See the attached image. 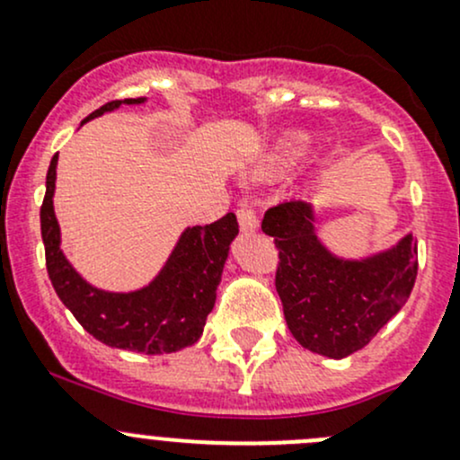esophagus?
I'll return each mask as SVG.
<instances>
[{"mask_svg": "<svg viewBox=\"0 0 460 460\" xmlns=\"http://www.w3.org/2000/svg\"><path fill=\"white\" fill-rule=\"evenodd\" d=\"M238 225H240V229L244 231V234H253V231L258 229L256 211H253L252 207H247V204H240V208H238Z\"/></svg>", "mask_w": 460, "mask_h": 460, "instance_id": "1", "label": "esophagus"}]
</instances>
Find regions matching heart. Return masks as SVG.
I'll return each mask as SVG.
<instances>
[{
    "label": "heart",
    "instance_id": "1",
    "mask_svg": "<svg viewBox=\"0 0 460 460\" xmlns=\"http://www.w3.org/2000/svg\"><path fill=\"white\" fill-rule=\"evenodd\" d=\"M307 148L309 137L305 133H287V136L278 137L264 155V171L267 173H282V171L291 169L307 153Z\"/></svg>",
    "mask_w": 460,
    "mask_h": 460
}]
</instances>
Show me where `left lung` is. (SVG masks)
<instances>
[{"label":"left lung","instance_id":"8db88e82","mask_svg":"<svg viewBox=\"0 0 460 460\" xmlns=\"http://www.w3.org/2000/svg\"><path fill=\"white\" fill-rule=\"evenodd\" d=\"M262 231L278 247L276 291L287 327L314 354L345 358L363 349L414 289V235L372 258H336L318 240L314 208L303 200L267 208Z\"/></svg>","mask_w":460,"mask_h":460}]
</instances>
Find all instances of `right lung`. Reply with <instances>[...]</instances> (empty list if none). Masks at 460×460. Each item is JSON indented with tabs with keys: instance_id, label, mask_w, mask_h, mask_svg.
Masks as SVG:
<instances>
[{
	"instance_id": "obj_1",
	"label": "right lung",
	"mask_w": 460,
	"mask_h": 460,
	"mask_svg": "<svg viewBox=\"0 0 460 460\" xmlns=\"http://www.w3.org/2000/svg\"><path fill=\"white\" fill-rule=\"evenodd\" d=\"M142 102L144 97L106 102L84 122L118 109L119 104ZM55 169L58 155H53L46 173L40 220L46 269L59 300L93 338L109 347L155 356L193 345L202 336L204 323L216 305V289L229 256V244L238 235L234 213H226L211 225L189 226L180 235L164 269L148 287L131 294H111L88 285L59 249V225L53 211Z\"/></svg>"
}]
</instances>
